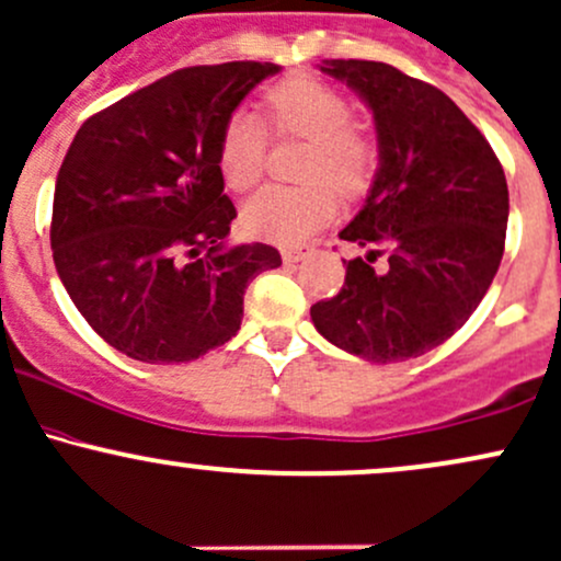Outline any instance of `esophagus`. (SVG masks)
Here are the masks:
<instances>
[{
	"label": "esophagus",
	"instance_id": "esophagus-1",
	"mask_svg": "<svg viewBox=\"0 0 561 561\" xmlns=\"http://www.w3.org/2000/svg\"><path fill=\"white\" fill-rule=\"evenodd\" d=\"M311 250L309 248H285L282 250V261L285 263H298L304 261V257H309Z\"/></svg>",
	"mask_w": 561,
	"mask_h": 561
}]
</instances>
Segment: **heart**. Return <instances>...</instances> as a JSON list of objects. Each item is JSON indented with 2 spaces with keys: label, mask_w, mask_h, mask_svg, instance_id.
<instances>
[{
  "label": "heart",
  "mask_w": 561,
  "mask_h": 561,
  "mask_svg": "<svg viewBox=\"0 0 561 561\" xmlns=\"http://www.w3.org/2000/svg\"><path fill=\"white\" fill-rule=\"evenodd\" d=\"M268 125L279 138L309 140L300 178L306 186H271L244 207L252 237L276 244H298L330 224L337 210L335 191L362 194L378 164V140L362 122L351 119V103L341 90L313 77L274 84L263 98ZM268 159V130L255 114L237 111L220 133L218 164L226 186L252 191Z\"/></svg>",
  "instance_id": "b5f03b06"
}]
</instances>
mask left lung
Masks as SVG:
<instances>
[{
    "label": "left lung",
    "instance_id": "left-lung-1",
    "mask_svg": "<svg viewBox=\"0 0 561 561\" xmlns=\"http://www.w3.org/2000/svg\"><path fill=\"white\" fill-rule=\"evenodd\" d=\"M367 101L380 168L341 239L365 250L341 293L311 306L330 343L375 365L415 359L455 335L495 279L508 186L482 133L434 84L378 60H328ZM383 256V267L374 261Z\"/></svg>",
    "mask_w": 561,
    "mask_h": 561
}]
</instances>
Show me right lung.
Returning a JSON list of instances; mask_svg holds the SVG:
<instances>
[{
    "label": "right lung",
    "mask_w": 561,
    "mask_h": 561,
    "mask_svg": "<svg viewBox=\"0 0 561 561\" xmlns=\"http://www.w3.org/2000/svg\"><path fill=\"white\" fill-rule=\"evenodd\" d=\"M274 64L188 66L92 114L58 170L50 244L66 293L108 346L191 362L242 324L244 290L282 266L271 244L224 248L220 133Z\"/></svg>",
    "instance_id": "1"
}]
</instances>
